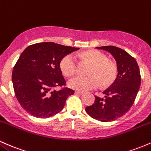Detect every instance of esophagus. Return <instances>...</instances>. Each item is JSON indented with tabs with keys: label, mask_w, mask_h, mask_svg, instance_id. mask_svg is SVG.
<instances>
[{
	"label": "esophagus",
	"mask_w": 151,
	"mask_h": 151,
	"mask_svg": "<svg viewBox=\"0 0 151 151\" xmlns=\"http://www.w3.org/2000/svg\"><path fill=\"white\" fill-rule=\"evenodd\" d=\"M75 93L77 95H80V96H82V95H83V92H81V91H76Z\"/></svg>",
	"instance_id": "esophagus-1"
}]
</instances>
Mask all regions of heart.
Returning <instances> with one entry per match:
<instances>
[{
  "instance_id": "b5f03b06",
  "label": "heart",
  "mask_w": 151,
  "mask_h": 151,
  "mask_svg": "<svg viewBox=\"0 0 151 151\" xmlns=\"http://www.w3.org/2000/svg\"><path fill=\"white\" fill-rule=\"evenodd\" d=\"M84 60L92 64L90 68L88 76H76L68 82L69 87L79 91H87L98 87L100 85L106 87L111 85L116 80L117 66L102 52L90 50L81 54ZM60 69L67 76H73L78 71V62L73 54L65 55L60 61Z\"/></svg>"
}]
</instances>
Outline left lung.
I'll use <instances>...</instances> for the list:
<instances>
[{
  "instance_id": "obj_1",
  "label": "left lung",
  "mask_w": 151,
  "mask_h": 151,
  "mask_svg": "<svg viewBox=\"0 0 151 151\" xmlns=\"http://www.w3.org/2000/svg\"><path fill=\"white\" fill-rule=\"evenodd\" d=\"M109 52L115 58L118 75L113 84L103 91L105 99L95 96V102L86 108L90 116L101 122L113 121L128 112L140 86L139 67L134 58L118 47H97Z\"/></svg>"
}]
</instances>
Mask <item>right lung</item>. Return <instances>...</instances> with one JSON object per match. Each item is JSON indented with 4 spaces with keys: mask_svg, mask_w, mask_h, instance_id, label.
<instances>
[{
    "mask_svg": "<svg viewBox=\"0 0 151 151\" xmlns=\"http://www.w3.org/2000/svg\"><path fill=\"white\" fill-rule=\"evenodd\" d=\"M78 48L44 42L29 45L13 68L12 81L22 108L30 115L46 118L60 112L74 91L54 88L65 85L60 67L61 60Z\"/></svg>",
    "mask_w": 151,
    "mask_h": 151,
    "instance_id": "obj_1",
    "label": "right lung"
}]
</instances>
